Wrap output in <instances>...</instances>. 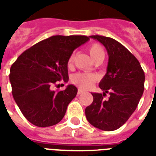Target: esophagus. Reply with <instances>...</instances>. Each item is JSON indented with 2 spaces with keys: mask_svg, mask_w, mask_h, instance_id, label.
Instances as JSON below:
<instances>
[{
  "mask_svg": "<svg viewBox=\"0 0 156 156\" xmlns=\"http://www.w3.org/2000/svg\"><path fill=\"white\" fill-rule=\"evenodd\" d=\"M83 91H84V90H82V89L79 88V89H78V91H77V93H78V95H80V94L83 93Z\"/></svg>",
  "mask_w": 156,
  "mask_h": 156,
  "instance_id": "esophagus-1",
  "label": "esophagus"
}]
</instances>
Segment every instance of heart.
Returning <instances> with one entry per match:
<instances>
[{
	"mask_svg": "<svg viewBox=\"0 0 156 156\" xmlns=\"http://www.w3.org/2000/svg\"><path fill=\"white\" fill-rule=\"evenodd\" d=\"M88 50H89L90 57L93 60L95 58H98V56L104 55V52H103L101 46L98 44H92L89 47ZM73 61H74V55H72L69 58L68 66H71L73 64ZM96 80H97V76L93 74H90V73H77L76 75H74L72 77L73 83H75L81 88H89L93 85Z\"/></svg>",
	"mask_w": 156,
	"mask_h": 156,
	"instance_id": "1",
	"label": "heart"
}]
</instances>
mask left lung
<instances>
[{
	"label": "left lung",
	"mask_w": 156,
	"mask_h": 156,
	"mask_svg": "<svg viewBox=\"0 0 156 156\" xmlns=\"http://www.w3.org/2000/svg\"><path fill=\"white\" fill-rule=\"evenodd\" d=\"M90 37L104 45L108 65L99 83L103 94L91 93L93 101L86 108V117L95 128L113 131L123 125L135 111L144 89V72L134 55L119 42L101 35ZM107 93L110 96L105 99Z\"/></svg>",
	"instance_id": "obj_1"
}]
</instances>
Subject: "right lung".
<instances>
[{
  "mask_svg": "<svg viewBox=\"0 0 156 156\" xmlns=\"http://www.w3.org/2000/svg\"><path fill=\"white\" fill-rule=\"evenodd\" d=\"M89 39L82 35L52 36L25 50L13 63L9 76L13 98L31 123L44 128L62 120L77 88L69 85L55 91L52 87L68 81L69 58Z\"/></svg>",
  "mask_w": 156,
  "mask_h": 156,
  "instance_id": "1",
  "label": "right lung"
}]
</instances>
